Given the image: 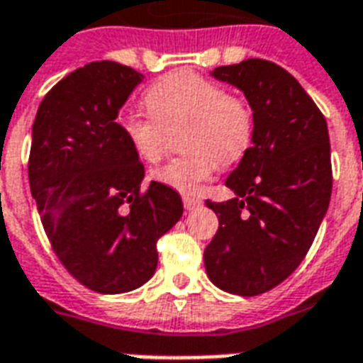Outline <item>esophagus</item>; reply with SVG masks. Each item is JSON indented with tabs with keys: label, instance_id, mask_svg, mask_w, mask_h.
Masks as SVG:
<instances>
[{
	"label": "esophagus",
	"instance_id": "obj_1",
	"mask_svg": "<svg viewBox=\"0 0 363 363\" xmlns=\"http://www.w3.org/2000/svg\"><path fill=\"white\" fill-rule=\"evenodd\" d=\"M184 206L185 210H195V208L201 206V201L199 199H195V196H184Z\"/></svg>",
	"mask_w": 363,
	"mask_h": 363
}]
</instances>
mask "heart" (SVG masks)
I'll return each instance as SVG.
<instances>
[{
	"mask_svg": "<svg viewBox=\"0 0 363 363\" xmlns=\"http://www.w3.org/2000/svg\"><path fill=\"white\" fill-rule=\"evenodd\" d=\"M145 102L150 111H125L119 128L140 159L157 162L167 150L170 132L185 126L182 147L189 153L168 159L151 174L170 189L193 193L212 178L218 161L237 162L252 145L250 104L229 94L218 81L193 72H174L150 86Z\"/></svg>",
	"mask_w": 363,
	"mask_h": 363,
	"instance_id": "b5f03b06",
	"label": "heart"
}]
</instances>
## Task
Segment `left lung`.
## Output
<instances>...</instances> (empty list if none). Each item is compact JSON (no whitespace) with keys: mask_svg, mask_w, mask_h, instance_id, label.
Returning a JSON list of instances; mask_svg holds the SVG:
<instances>
[{"mask_svg":"<svg viewBox=\"0 0 363 363\" xmlns=\"http://www.w3.org/2000/svg\"><path fill=\"white\" fill-rule=\"evenodd\" d=\"M212 75L244 92L254 138L225 182L237 196L206 201L220 227L204 250V267L223 291L259 296L299 267L328 212V123L299 81L274 62L248 58Z\"/></svg>","mask_w":363,"mask_h":363,"instance_id":"obj_1","label":"left lung"}]
</instances>
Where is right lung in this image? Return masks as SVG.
<instances>
[{
	"instance_id": "obj_1",
	"label": "right lung",
	"mask_w": 363,
	"mask_h": 363,
	"mask_svg": "<svg viewBox=\"0 0 363 363\" xmlns=\"http://www.w3.org/2000/svg\"><path fill=\"white\" fill-rule=\"evenodd\" d=\"M143 75L111 60L58 81L39 104L30 189L56 257L98 294L140 288L157 269V240L184 213L182 196L151 182L117 115Z\"/></svg>"
}]
</instances>
